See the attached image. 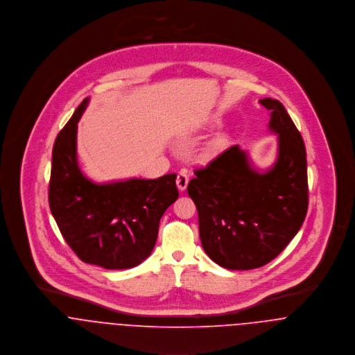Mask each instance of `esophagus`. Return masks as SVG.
Returning <instances> with one entry per match:
<instances>
[{
  "label": "esophagus",
  "mask_w": 355,
  "mask_h": 355,
  "mask_svg": "<svg viewBox=\"0 0 355 355\" xmlns=\"http://www.w3.org/2000/svg\"><path fill=\"white\" fill-rule=\"evenodd\" d=\"M188 182H189V175H188V173H187L185 170H181V171L178 173V175H177V187H178V189H180L181 192L185 191L187 187H188Z\"/></svg>",
  "instance_id": "obj_1"
}]
</instances>
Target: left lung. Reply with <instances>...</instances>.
<instances>
[{"mask_svg":"<svg viewBox=\"0 0 355 355\" xmlns=\"http://www.w3.org/2000/svg\"><path fill=\"white\" fill-rule=\"evenodd\" d=\"M259 102L270 110V129L277 135L274 166L260 173L248 154L233 146L197 168L188 184L202 249L227 270H253L274 260L298 233L308 212L302 136L279 101Z\"/></svg>","mask_w":355,"mask_h":355,"instance_id":"8db88e82","label":"left lung"}]
</instances>
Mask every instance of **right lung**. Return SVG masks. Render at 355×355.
<instances>
[{"instance_id":"1","label":"right lung","mask_w":355,"mask_h":355,"mask_svg":"<svg viewBox=\"0 0 355 355\" xmlns=\"http://www.w3.org/2000/svg\"><path fill=\"white\" fill-rule=\"evenodd\" d=\"M89 98L58 133L49 184L50 211L80 260L106 270L139 266L153 252L159 220L178 198L177 174L95 184L80 170L78 122Z\"/></svg>"}]
</instances>
